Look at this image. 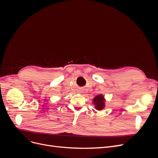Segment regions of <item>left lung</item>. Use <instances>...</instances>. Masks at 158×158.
Wrapping results in <instances>:
<instances>
[{
	"label": "left lung",
	"instance_id": "1",
	"mask_svg": "<svg viewBox=\"0 0 158 158\" xmlns=\"http://www.w3.org/2000/svg\"><path fill=\"white\" fill-rule=\"evenodd\" d=\"M94 104L95 105V109L98 110H102L105 106L104 97L102 95H98L94 99Z\"/></svg>",
	"mask_w": 158,
	"mask_h": 158
}]
</instances>
